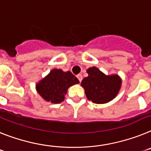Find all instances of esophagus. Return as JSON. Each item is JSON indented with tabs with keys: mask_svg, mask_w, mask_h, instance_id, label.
<instances>
[{
	"mask_svg": "<svg viewBox=\"0 0 151 151\" xmlns=\"http://www.w3.org/2000/svg\"><path fill=\"white\" fill-rule=\"evenodd\" d=\"M77 79L79 80L80 83H81V81H82V79H83V77H82V75H81V74H78V75L77 76Z\"/></svg>",
	"mask_w": 151,
	"mask_h": 151,
	"instance_id": "34e87169",
	"label": "esophagus"
}]
</instances>
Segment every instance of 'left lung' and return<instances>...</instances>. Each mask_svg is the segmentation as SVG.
<instances>
[{
    "mask_svg": "<svg viewBox=\"0 0 151 151\" xmlns=\"http://www.w3.org/2000/svg\"><path fill=\"white\" fill-rule=\"evenodd\" d=\"M88 77L83 78L81 86L86 97L94 103H106L116 96L121 87L122 81L118 75L106 76L96 67L87 70Z\"/></svg>",
    "mask_w": 151,
    "mask_h": 151,
    "instance_id": "left-lung-1",
    "label": "left lung"
}]
</instances>
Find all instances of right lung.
<instances>
[{"mask_svg": "<svg viewBox=\"0 0 151 151\" xmlns=\"http://www.w3.org/2000/svg\"><path fill=\"white\" fill-rule=\"evenodd\" d=\"M78 83L79 81L71 72L53 69L36 85V90L45 100L60 103L65 99L68 87Z\"/></svg>", "mask_w": 151, "mask_h": 151, "instance_id": "right-lung-1", "label": "right lung"}]
</instances>
